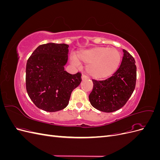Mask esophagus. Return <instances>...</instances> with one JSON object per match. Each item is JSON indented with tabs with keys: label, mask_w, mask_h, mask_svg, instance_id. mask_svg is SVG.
I'll return each instance as SVG.
<instances>
[{
	"label": "esophagus",
	"mask_w": 160,
	"mask_h": 160,
	"mask_svg": "<svg viewBox=\"0 0 160 160\" xmlns=\"http://www.w3.org/2000/svg\"><path fill=\"white\" fill-rule=\"evenodd\" d=\"M81 78H82V80H87V79H89V78H88V77L87 76V75H84V74L82 75V76H81Z\"/></svg>",
	"instance_id": "1"
}]
</instances>
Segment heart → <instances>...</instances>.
<instances>
[{"label":"heart","mask_w":160,"mask_h":160,"mask_svg":"<svg viewBox=\"0 0 160 160\" xmlns=\"http://www.w3.org/2000/svg\"><path fill=\"white\" fill-rule=\"evenodd\" d=\"M122 55L115 48L98 47L89 50L79 51L77 57H71V61L76 65L80 61L89 64L87 67L88 73L93 78H106L117 71Z\"/></svg>","instance_id":"b5f03b06"}]
</instances>
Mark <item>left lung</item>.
I'll list each match as a JSON object with an SVG mask.
<instances>
[{"instance_id":"obj_1","label":"left lung","mask_w":160,"mask_h":160,"mask_svg":"<svg viewBox=\"0 0 160 160\" xmlns=\"http://www.w3.org/2000/svg\"><path fill=\"white\" fill-rule=\"evenodd\" d=\"M119 68L109 78L103 81L93 79V90L89 101L95 109L106 113L117 111L125 105L135 88L137 67L134 58L123 49Z\"/></svg>"}]
</instances>
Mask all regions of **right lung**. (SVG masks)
Segmentation results:
<instances>
[{"label":"right lung","instance_id":"right-lung-1","mask_svg":"<svg viewBox=\"0 0 160 160\" xmlns=\"http://www.w3.org/2000/svg\"><path fill=\"white\" fill-rule=\"evenodd\" d=\"M68 47L64 43L41 45L27 60V93L42 110L55 112L65 108L72 91L81 83V72L71 75L64 70L68 60Z\"/></svg>","mask_w":160,"mask_h":160}]
</instances>
